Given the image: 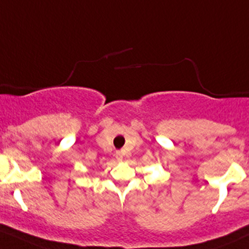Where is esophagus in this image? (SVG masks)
Returning <instances> with one entry per match:
<instances>
[{"label": "esophagus", "instance_id": "esophagus-1", "mask_svg": "<svg viewBox=\"0 0 249 249\" xmlns=\"http://www.w3.org/2000/svg\"><path fill=\"white\" fill-rule=\"evenodd\" d=\"M116 159L118 160V161H122V160H123V153H122V151H117Z\"/></svg>", "mask_w": 249, "mask_h": 249}]
</instances>
